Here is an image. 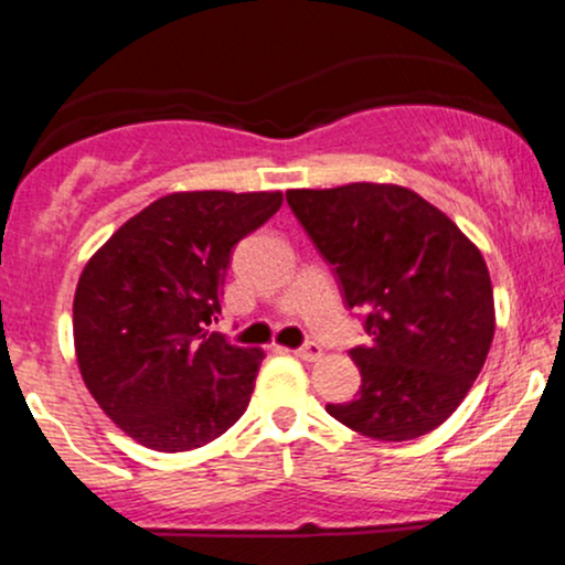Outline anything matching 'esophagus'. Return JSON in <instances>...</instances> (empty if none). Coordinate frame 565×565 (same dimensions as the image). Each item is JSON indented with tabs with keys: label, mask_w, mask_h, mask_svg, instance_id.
<instances>
[{
	"label": "esophagus",
	"mask_w": 565,
	"mask_h": 565,
	"mask_svg": "<svg viewBox=\"0 0 565 565\" xmlns=\"http://www.w3.org/2000/svg\"><path fill=\"white\" fill-rule=\"evenodd\" d=\"M295 355H297V359H302V361H319L323 355V350H321L319 342H308V345L297 348Z\"/></svg>",
	"instance_id": "obj_1"
}]
</instances>
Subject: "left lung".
<instances>
[{
  "instance_id": "8db88e82",
  "label": "left lung",
  "mask_w": 565,
  "mask_h": 565,
  "mask_svg": "<svg viewBox=\"0 0 565 565\" xmlns=\"http://www.w3.org/2000/svg\"><path fill=\"white\" fill-rule=\"evenodd\" d=\"M287 201L366 313L369 345L350 350L361 391L329 404L337 423L412 440L457 412L494 340V289L476 244L419 193L393 183L295 188Z\"/></svg>"
}]
</instances>
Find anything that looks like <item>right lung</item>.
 I'll list each match as a JSON object with an SVG mask.
<instances>
[{
    "label": "right lung",
    "instance_id": "add662e5",
    "mask_svg": "<svg viewBox=\"0 0 565 565\" xmlns=\"http://www.w3.org/2000/svg\"><path fill=\"white\" fill-rule=\"evenodd\" d=\"M281 191H178L129 217L84 265L74 348L97 406L153 451H191L249 406L265 353L210 332L231 252Z\"/></svg>",
    "mask_w": 565,
    "mask_h": 565
}]
</instances>
